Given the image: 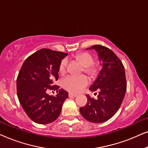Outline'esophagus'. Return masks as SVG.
<instances>
[{
	"label": "esophagus",
	"mask_w": 148,
	"mask_h": 148,
	"mask_svg": "<svg viewBox=\"0 0 148 148\" xmlns=\"http://www.w3.org/2000/svg\"><path fill=\"white\" fill-rule=\"evenodd\" d=\"M77 94H72V93H69V98H75V97H77Z\"/></svg>",
	"instance_id": "esophagus-1"
}]
</instances>
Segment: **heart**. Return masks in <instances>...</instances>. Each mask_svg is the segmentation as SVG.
I'll return each instance as SVG.
<instances>
[{
    "label": "heart",
    "mask_w": 148,
    "mask_h": 148,
    "mask_svg": "<svg viewBox=\"0 0 148 148\" xmlns=\"http://www.w3.org/2000/svg\"><path fill=\"white\" fill-rule=\"evenodd\" d=\"M75 59L84 66V72L91 77L97 76L99 71L98 64L93 63L94 58L88 52H81L75 56ZM67 59L63 58L59 64L58 72L60 75H64L66 71ZM89 84V79L87 76L82 75L80 76H68L62 80V85L64 89L72 93H78L82 91Z\"/></svg>",
    "instance_id": "b5f03b06"
}]
</instances>
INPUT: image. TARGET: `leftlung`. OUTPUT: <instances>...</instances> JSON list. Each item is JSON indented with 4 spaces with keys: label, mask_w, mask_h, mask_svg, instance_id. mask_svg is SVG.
I'll list each match as a JSON object with an SVG mask.
<instances>
[{
    "label": "left lung",
    "mask_w": 148,
    "mask_h": 148,
    "mask_svg": "<svg viewBox=\"0 0 148 148\" xmlns=\"http://www.w3.org/2000/svg\"><path fill=\"white\" fill-rule=\"evenodd\" d=\"M88 49L96 50L102 68L90 88L92 92L98 91V99L86 95L88 102L81 107L79 111L90 122L101 123L112 118L122 104L127 91L125 67L118 56L108 48L94 45Z\"/></svg>",
    "instance_id": "left-lung-1"
}]
</instances>
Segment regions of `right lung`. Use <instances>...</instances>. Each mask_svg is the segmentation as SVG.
I'll return each mask as SVG.
<instances>
[{
    "instance_id": "add662e5",
    "label": "right lung",
    "mask_w": 148,
    "mask_h": 148,
    "mask_svg": "<svg viewBox=\"0 0 148 148\" xmlns=\"http://www.w3.org/2000/svg\"><path fill=\"white\" fill-rule=\"evenodd\" d=\"M67 55L47 48L40 49L22 64L17 78L19 101L28 116L38 124H48L58 119L62 104L68 98V92L53 85L58 79V66ZM57 90L56 97L47 91Z\"/></svg>"
}]
</instances>
